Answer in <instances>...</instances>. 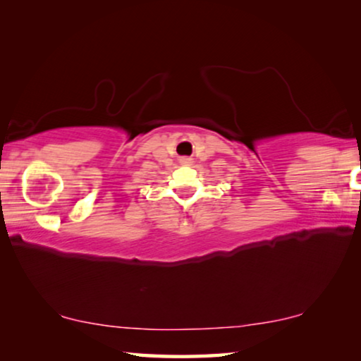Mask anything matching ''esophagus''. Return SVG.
I'll use <instances>...</instances> for the list:
<instances>
[{"label": "esophagus", "instance_id": "1", "mask_svg": "<svg viewBox=\"0 0 361 361\" xmlns=\"http://www.w3.org/2000/svg\"><path fill=\"white\" fill-rule=\"evenodd\" d=\"M181 162H183V164H189L191 161H189V159H186V157H183V159H181Z\"/></svg>", "mask_w": 361, "mask_h": 361}]
</instances>
